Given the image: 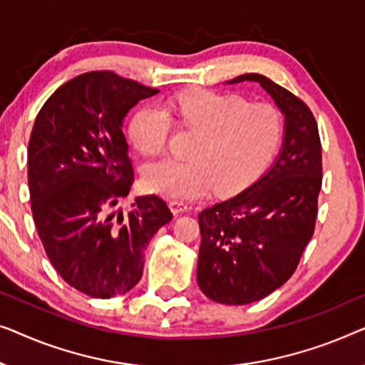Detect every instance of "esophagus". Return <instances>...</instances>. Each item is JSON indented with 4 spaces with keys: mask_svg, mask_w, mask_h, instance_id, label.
I'll return each mask as SVG.
<instances>
[{
    "mask_svg": "<svg viewBox=\"0 0 365 365\" xmlns=\"http://www.w3.org/2000/svg\"><path fill=\"white\" fill-rule=\"evenodd\" d=\"M188 205L183 203V202H178V200H173V202H170V210L173 215H180V213H185L188 212Z\"/></svg>",
    "mask_w": 365,
    "mask_h": 365,
    "instance_id": "obj_1",
    "label": "esophagus"
}]
</instances>
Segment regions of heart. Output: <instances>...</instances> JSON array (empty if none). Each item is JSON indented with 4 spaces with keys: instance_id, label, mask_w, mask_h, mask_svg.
Segmentation results:
<instances>
[{
    "instance_id": "1",
    "label": "heart",
    "mask_w": 365,
    "mask_h": 365,
    "mask_svg": "<svg viewBox=\"0 0 365 365\" xmlns=\"http://www.w3.org/2000/svg\"><path fill=\"white\" fill-rule=\"evenodd\" d=\"M173 114L185 129L198 133L192 160L150 163L143 183L168 200L197 198L217 187L235 193L251 183L273 160L283 138V117L278 107L238 94L197 89L172 102ZM170 115L160 106L138 109L129 122V137L143 155H158L167 145Z\"/></svg>"
}]
</instances>
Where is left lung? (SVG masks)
Returning a JSON list of instances; mask_svg holds the SVG:
<instances>
[{
  "label": "left lung",
  "mask_w": 365,
  "mask_h": 365,
  "mask_svg": "<svg viewBox=\"0 0 365 365\" xmlns=\"http://www.w3.org/2000/svg\"><path fill=\"white\" fill-rule=\"evenodd\" d=\"M245 81L258 82L273 97L284 115V137L268 172L198 213V286L212 301L230 306L263 299L291 278L314 233L322 183L321 138L309 107L261 74L228 84Z\"/></svg>",
  "instance_id": "obj_1"
}]
</instances>
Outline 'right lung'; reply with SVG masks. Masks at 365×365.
Instances as JSON below:
<instances>
[{
  "instance_id": "1",
  "label": "right lung",
  "mask_w": 365,
  "mask_h": 365,
  "mask_svg": "<svg viewBox=\"0 0 365 365\" xmlns=\"http://www.w3.org/2000/svg\"><path fill=\"white\" fill-rule=\"evenodd\" d=\"M158 89L110 71L81 74L59 87L36 117L28 145V183L36 230L66 283L87 296L125 294L142 278L143 251L172 220L157 195H129L133 168L122 124Z\"/></svg>"
}]
</instances>
